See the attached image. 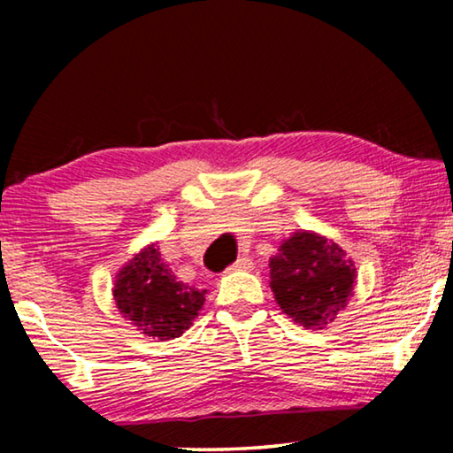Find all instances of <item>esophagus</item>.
<instances>
[{"label": "esophagus", "instance_id": "1", "mask_svg": "<svg viewBox=\"0 0 453 453\" xmlns=\"http://www.w3.org/2000/svg\"><path fill=\"white\" fill-rule=\"evenodd\" d=\"M253 264L250 257H239L233 265H228V272H239V270H251Z\"/></svg>", "mask_w": 453, "mask_h": 453}]
</instances>
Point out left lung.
Here are the masks:
<instances>
[{
	"mask_svg": "<svg viewBox=\"0 0 453 453\" xmlns=\"http://www.w3.org/2000/svg\"><path fill=\"white\" fill-rule=\"evenodd\" d=\"M355 262L332 239L296 231L270 257V288L282 313L307 330H324L349 305Z\"/></svg>",
	"mask_w": 453,
	"mask_h": 453,
	"instance_id": "left-lung-1",
	"label": "left lung"
}]
</instances>
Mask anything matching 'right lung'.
Segmentation results:
<instances>
[{"instance_id": "add662e5", "label": "right lung", "mask_w": 453, "mask_h": 453, "mask_svg": "<svg viewBox=\"0 0 453 453\" xmlns=\"http://www.w3.org/2000/svg\"><path fill=\"white\" fill-rule=\"evenodd\" d=\"M113 301L135 330L160 342L179 338L206 301V290L179 282L160 259L158 243L146 245L117 272Z\"/></svg>"}]
</instances>
